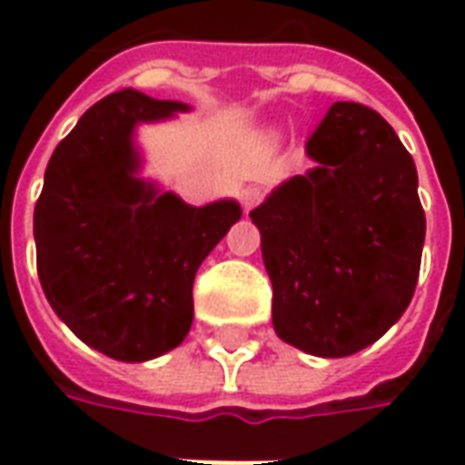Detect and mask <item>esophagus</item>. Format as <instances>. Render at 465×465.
I'll list each match as a JSON object with an SVG mask.
<instances>
[{"label":"esophagus","mask_w":465,"mask_h":465,"mask_svg":"<svg viewBox=\"0 0 465 465\" xmlns=\"http://www.w3.org/2000/svg\"><path fill=\"white\" fill-rule=\"evenodd\" d=\"M263 199V189L262 186H246L242 192V206L249 212V209H253L256 203L262 202Z\"/></svg>","instance_id":"1"}]
</instances>
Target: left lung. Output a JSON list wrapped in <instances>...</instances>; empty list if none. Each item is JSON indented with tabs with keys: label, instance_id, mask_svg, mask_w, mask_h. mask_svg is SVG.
<instances>
[{
	"label": "left lung",
	"instance_id": "1",
	"mask_svg": "<svg viewBox=\"0 0 465 465\" xmlns=\"http://www.w3.org/2000/svg\"><path fill=\"white\" fill-rule=\"evenodd\" d=\"M306 152L316 169L282 183L252 219L279 339L341 359L379 341L406 312L426 213L416 163L369 106L336 102Z\"/></svg>",
	"mask_w": 465,
	"mask_h": 465
}]
</instances>
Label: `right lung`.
Returning <instances> with one entry per match:
<instances>
[{
  "instance_id": "right-lung-1",
  "label": "right lung",
  "mask_w": 465,
  "mask_h": 465,
  "mask_svg": "<svg viewBox=\"0 0 465 465\" xmlns=\"http://www.w3.org/2000/svg\"><path fill=\"white\" fill-rule=\"evenodd\" d=\"M122 89L86 109L46 163L35 206L36 272L72 331L116 361L176 349L193 322V276L242 219L236 202L189 206L136 176L134 126L186 112Z\"/></svg>"
}]
</instances>
